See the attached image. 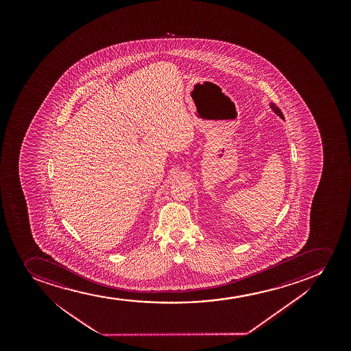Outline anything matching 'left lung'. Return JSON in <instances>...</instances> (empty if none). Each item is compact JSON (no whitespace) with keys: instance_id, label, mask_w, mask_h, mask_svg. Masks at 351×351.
I'll return each mask as SVG.
<instances>
[{"instance_id":"1","label":"left lung","mask_w":351,"mask_h":351,"mask_svg":"<svg viewBox=\"0 0 351 351\" xmlns=\"http://www.w3.org/2000/svg\"><path fill=\"white\" fill-rule=\"evenodd\" d=\"M270 108L273 109V111H274L278 116H280V117L282 118V119H285V117H283L282 112H281V110L278 109V106L274 104V103H270Z\"/></svg>"}]
</instances>
